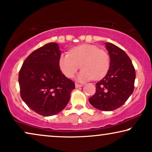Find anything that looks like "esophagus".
I'll use <instances>...</instances> for the list:
<instances>
[{"instance_id": "1", "label": "esophagus", "mask_w": 152, "mask_h": 152, "mask_svg": "<svg viewBox=\"0 0 152 152\" xmlns=\"http://www.w3.org/2000/svg\"><path fill=\"white\" fill-rule=\"evenodd\" d=\"M82 85L81 84H75V88H80V87H82Z\"/></svg>"}]
</instances>
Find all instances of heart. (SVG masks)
<instances>
[{
	"label": "heart",
	"instance_id": "1",
	"mask_svg": "<svg viewBox=\"0 0 152 152\" xmlns=\"http://www.w3.org/2000/svg\"><path fill=\"white\" fill-rule=\"evenodd\" d=\"M59 65L66 77L71 78L79 68H82L77 77L78 82L100 80L107 74L110 66V57L107 52L93 45L84 44L70 50V54L60 56Z\"/></svg>",
	"mask_w": 152,
	"mask_h": 152
}]
</instances>
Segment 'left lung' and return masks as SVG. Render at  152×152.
<instances>
[{"mask_svg": "<svg viewBox=\"0 0 152 152\" xmlns=\"http://www.w3.org/2000/svg\"><path fill=\"white\" fill-rule=\"evenodd\" d=\"M110 57L107 75L96 83L95 95L89 102L96 109L113 111L124 104L134 89L136 71L125 52L111 43H105Z\"/></svg>", "mask_w": 152, "mask_h": 152, "instance_id": "left-lung-1", "label": "left lung"}]
</instances>
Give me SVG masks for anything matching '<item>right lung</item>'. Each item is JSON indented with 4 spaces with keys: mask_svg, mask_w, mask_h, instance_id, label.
I'll return each mask as SVG.
<instances>
[{
    "mask_svg": "<svg viewBox=\"0 0 152 152\" xmlns=\"http://www.w3.org/2000/svg\"><path fill=\"white\" fill-rule=\"evenodd\" d=\"M61 51L57 43H49L32 52L18 75L20 97L28 107L43 116L56 115L66 107L75 83L62 73Z\"/></svg>",
    "mask_w": 152,
    "mask_h": 152,
    "instance_id": "obj_1",
    "label": "right lung"
}]
</instances>
